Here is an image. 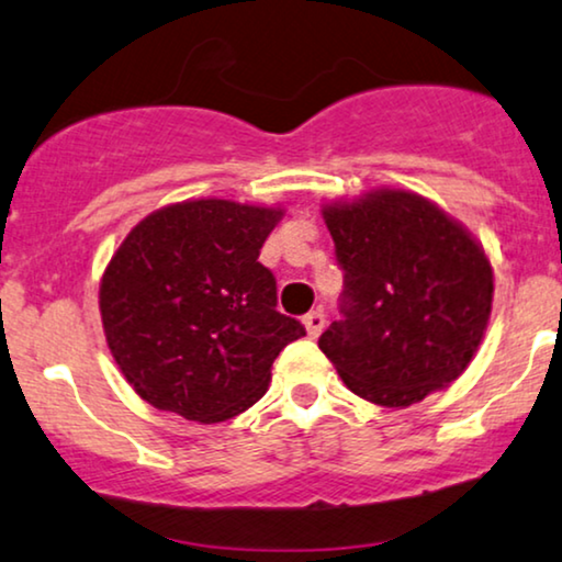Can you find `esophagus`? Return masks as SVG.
<instances>
[{
	"mask_svg": "<svg viewBox=\"0 0 562 562\" xmlns=\"http://www.w3.org/2000/svg\"><path fill=\"white\" fill-rule=\"evenodd\" d=\"M303 324H305V331H308L311 339H316V336H318L321 331H324V326H326L324 311H311V313H305Z\"/></svg>",
	"mask_w": 562,
	"mask_h": 562,
	"instance_id": "esophagus-1",
	"label": "esophagus"
}]
</instances>
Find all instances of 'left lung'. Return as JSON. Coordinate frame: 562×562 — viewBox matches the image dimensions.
<instances>
[{"mask_svg":"<svg viewBox=\"0 0 562 562\" xmlns=\"http://www.w3.org/2000/svg\"><path fill=\"white\" fill-rule=\"evenodd\" d=\"M344 269L341 318L321 334L344 385L387 408L458 380L477 351L493 303L483 246L408 190H378L324 207Z\"/></svg>","mask_w":562,"mask_h":562,"instance_id":"left-lung-1","label":"left lung"}]
</instances>
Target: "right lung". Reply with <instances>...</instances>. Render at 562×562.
Wrapping results in <instances>:
<instances>
[{
  "instance_id": "obj_1",
  "label": "right lung",
  "mask_w": 562,
  "mask_h": 562,
  "mask_svg": "<svg viewBox=\"0 0 562 562\" xmlns=\"http://www.w3.org/2000/svg\"><path fill=\"white\" fill-rule=\"evenodd\" d=\"M280 207L187 200L146 215L100 282L108 347L140 398L187 422L234 418L267 393L272 362L305 336L277 311L259 249Z\"/></svg>"
}]
</instances>
